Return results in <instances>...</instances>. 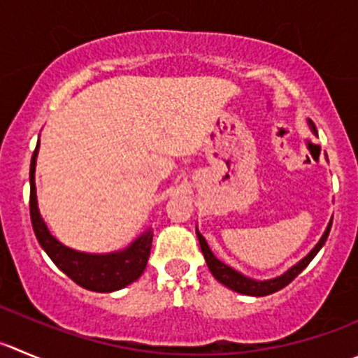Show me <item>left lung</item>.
Listing matches in <instances>:
<instances>
[{
    "mask_svg": "<svg viewBox=\"0 0 358 358\" xmlns=\"http://www.w3.org/2000/svg\"><path fill=\"white\" fill-rule=\"evenodd\" d=\"M330 227H332V221H330L329 227H327L325 234H323V237L320 239V243L316 244L315 250H313L308 257L302 258L297 265H294V267H292L290 271L285 272L283 275H279V278H275V279H268V281H255V279L246 278V275H243V274H239L237 271H234L232 267L224 265L223 262H220L216 257H214L213 251H210L209 246H207L206 239H203L199 232H196V236H199L200 248H202V253H203V258H206V262H207V267H209V271L213 272V275L217 279V281H220V283H223L224 287H228L230 290L239 292V294L253 295V297H264V295H271V294H274V292L285 288L287 285H290L292 281H294V279L297 278V275L301 274L306 267H308L309 262L316 257V253H318V251L322 250L323 244H325L327 237H329V232H330Z\"/></svg>",
    "mask_w": 358,
    "mask_h": 358,
    "instance_id": "1",
    "label": "left lung"
}]
</instances>
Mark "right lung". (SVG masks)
Returning <instances> with one entry per match:
<instances>
[{"mask_svg":"<svg viewBox=\"0 0 358 358\" xmlns=\"http://www.w3.org/2000/svg\"><path fill=\"white\" fill-rule=\"evenodd\" d=\"M38 144L31 158L29 166V214L35 236L40 246L45 250L50 260L79 287L91 292H115L128 287L137 281L148 265L149 253L152 244V230H148L142 237H138L130 248L124 251L110 255H86L73 251L70 248L57 243L47 230L36 207V188H35V163Z\"/></svg>","mask_w":358,"mask_h":358,"instance_id":"add662e5","label":"right lung"}]
</instances>
